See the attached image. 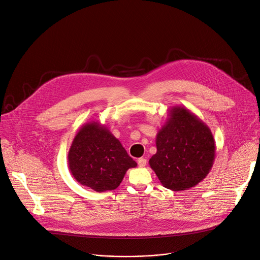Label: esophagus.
<instances>
[{
	"label": "esophagus",
	"mask_w": 260,
	"mask_h": 260,
	"mask_svg": "<svg viewBox=\"0 0 260 260\" xmlns=\"http://www.w3.org/2000/svg\"><path fill=\"white\" fill-rule=\"evenodd\" d=\"M137 164H138V167L139 168H144L146 165H147V159L146 158H138L137 160Z\"/></svg>",
	"instance_id": "obj_1"
}]
</instances>
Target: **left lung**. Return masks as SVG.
<instances>
[{"label": "left lung", "instance_id": "obj_1", "mask_svg": "<svg viewBox=\"0 0 260 260\" xmlns=\"http://www.w3.org/2000/svg\"><path fill=\"white\" fill-rule=\"evenodd\" d=\"M156 135L157 152L149 160L160 183L171 190L196 186L209 174L215 142L209 127L182 106L170 108Z\"/></svg>", "mask_w": 260, "mask_h": 260}]
</instances>
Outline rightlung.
<instances>
[{
    "label": "right lung",
    "instance_id": "add662e5",
    "mask_svg": "<svg viewBox=\"0 0 260 260\" xmlns=\"http://www.w3.org/2000/svg\"><path fill=\"white\" fill-rule=\"evenodd\" d=\"M68 160L75 180L98 192L115 189L126 172L137 166L108 128L94 121L80 128Z\"/></svg>",
    "mask_w": 260,
    "mask_h": 260
}]
</instances>
